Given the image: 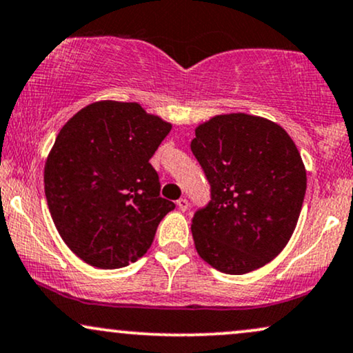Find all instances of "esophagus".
Instances as JSON below:
<instances>
[{
  "label": "esophagus",
  "mask_w": 353,
  "mask_h": 353,
  "mask_svg": "<svg viewBox=\"0 0 353 353\" xmlns=\"http://www.w3.org/2000/svg\"><path fill=\"white\" fill-rule=\"evenodd\" d=\"M177 209H179L181 212L188 210L189 209V201H188V199H184V197L179 199V201H177Z\"/></svg>",
  "instance_id": "34e87169"
}]
</instances>
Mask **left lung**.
Segmentation results:
<instances>
[{"label":"left lung","mask_w":353,"mask_h":353,"mask_svg":"<svg viewBox=\"0 0 353 353\" xmlns=\"http://www.w3.org/2000/svg\"><path fill=\"white\" fill-rule=\"evenodd\" d=\"M190 150L212 188L190 225L199 256L227 274L265 266L292 236L307 185L291 136L254 114H215L195 128Z\"/></svg>","instance_id":"left-lung-1"}]
</instances>
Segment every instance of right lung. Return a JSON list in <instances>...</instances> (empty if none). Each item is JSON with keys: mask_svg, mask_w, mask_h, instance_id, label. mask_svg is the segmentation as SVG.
I'll return each mask as SVG.
<instances>
[{"mask_svg": "<svg viewBox=\"0 0 353 353\" xmlns=\"http://www.w3.org/2000/svg\"><path fill=\"white\" fill-rule=\"evenodd\" d=\"M172 125L134 101L87 105L59 131L44 165L50 217L87 265L117 270L143 256L174 202L150 159Z\"/></svg>", "mask_w": 353, "mask_h": 353, "instance_id": "add662e5", "label": "right lung"}]
</instances>
